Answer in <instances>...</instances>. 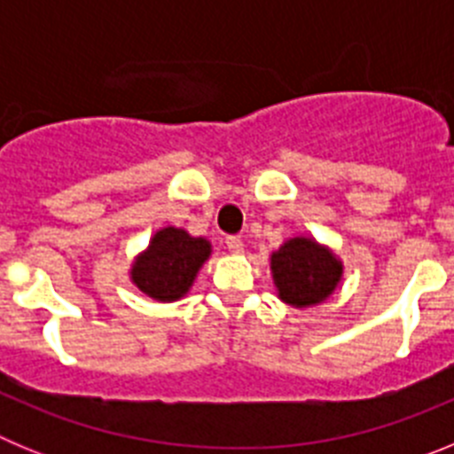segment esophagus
Instances as JSON below:
<instances>
[{"instance_id":"esophagus-1","label":"esophagus","mask_w":454,"mask_h":454,"mask_svg":"<svg viewBox=\"0 0 454 454\" xmlns=\"http://www.w3.org/2000/svg\"><path fill=\"white\" fill-rule=\"evenodd\" d=\"M224 243H227V247H230L231 254H240V252H243V240H240L239 236H227V240H224Z\"/></svg>"}]
</instances>
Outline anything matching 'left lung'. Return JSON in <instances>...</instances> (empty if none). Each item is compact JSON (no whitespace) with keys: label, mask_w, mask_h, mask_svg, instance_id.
Listing matches in <instances>:
<instances>
[{"label":"left lung","mask_w":454,"mask_h":454,"mask_svg":"<svg viewBox=\"0 0 454 454\" xmlns=\"http://www.w3.org/2000/svg\"><path fill=\"white\" fill-rule=\"evenodd\" d=\"M270 270L279 300L302 309L330 298L340 282L343 263L332 254L330 247L320 246L314 239L295 236L272 252Z\"/></svg>","instance_id":"obj_1"}]
</instances>
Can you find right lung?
I'll return each mask as SVG.
<instances>
[{
  "instance_id": "1",
  "label": "right lung",
  "mask_w": 454,
  "mask_h": 454,
  "mask_svg": "<svg viewBox=\"0 0 454 454\" xmlns=\"http://www.w3.org/2000/svg\"><path fill=\"white\" fill-rule=\"evenodd\" d=\"M208 254L211 243L207 239L163 227L152 236L147 250L136 256L131 282L156 302H175L186 295Z\"/></svg>"
}]
</instances>
